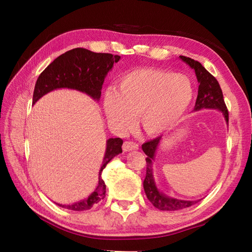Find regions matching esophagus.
<instances>
[{
	"label": "esophagus",
	"mask_w": 252,
	"mask_h": 252,
	"mask_svg": "<svg viewBox=\"0 0 252 252\" xmlns=\"http://www.w3.org/2000/svg\"><path fill=\"white\" fill-rule=\"evenodd\" d=\"M139 148V144H136L132 141H125L123 144V150L124 151H130V150H136Z\"/></svg>",
	"instance_id": "esophagus-1"
}]
</instances>
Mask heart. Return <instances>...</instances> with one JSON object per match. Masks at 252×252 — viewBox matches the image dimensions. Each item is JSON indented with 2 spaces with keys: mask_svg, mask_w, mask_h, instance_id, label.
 <instances>
[{
  "mask_svg": "<svg viewBox=\"0 0 252 252\" xmlns=\"http://www.w3.org/2000/svg\"><path fill=\"white\" fill-rule=\"evenodd\" d=\"M192 97V83L186 75L142 68L125 74L119 82L118 91L105 94L104 110L114 127H129L139 114L144 131L158 134L177 123Z\"/></svg>",
  "mask_w": 252,
  "mask_h": 252,
  "instance_id": "heart-1",
  "label": "heart"
}]
</instances>
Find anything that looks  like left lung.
<instances>
[{"label":"left lung","instance_id":"left-lung-1","mask_svg":"<svg viewBox=\"0 0 252 252\" xmlns=\"http://www.w3.org/2000/svg\"><path fill=\"white\" fill-rule=\"evenodd\" d=\"M180 58L190 67L193 68L196 74L197 82L200 83L194 110H200L202 108H217L224 113L225 119L228 122V120H229L228 119L229 118V114H228V109L224 101L222 89H220L217 79L210 72L206 70L202 64L197 62V61L184 56H180ZM159 141H161V136H158V138L150 140L142 145V149L145 152V155L147 156L146 177H145L143 183L147 199L156 208L159 210L173 211L190 207V206L194 205L199 201H182L171 199V197H167L162 194L156 187L154 175H152V159L155 158V152Z\"/></svg>","mask_w":252,"mask_h":252}]
</instances>
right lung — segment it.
Segmentation results:
<instances>
[{"label": "right lung", "instance_id": "1", "mask_svg": "<svg viewBox=\"0 0 252 252\" xmlns=\"http://www.w3.org/2000/svg\"><path fill=\"white\" fill-rule=\"evenodd\" d=\"M120 56L111 53H96L85 48H74L58 57L49 64L36 80L32 104L49 91L57 88H71L85 93L91 97L98 100L101 97V89L107 72L113 63H118ZM123 140L120 138L107 141L105 157L101 170L98 172V184L95 191L83 200L72 205H59L61 207L74 211L88 210L94 204L104 199L106 193L105 182L101 174L111 158L122 152Z\"/></svg>", "mask_w": 252, "mask_h": 252}]
</instances>
